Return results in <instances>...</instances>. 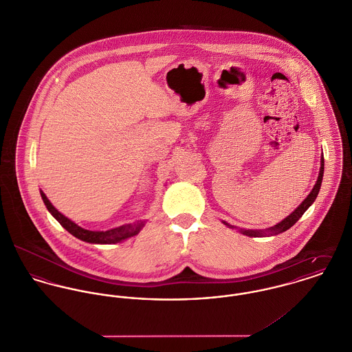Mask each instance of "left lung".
I'll return each instance as SVG.
<instances>
[{
	"label": "left lung",
	"instance_id": "obj_1",
	"mask_svg": "<svg viewBox=\"0 0 352 352\" xmlns=\"http://www.w3.org/2000/svg\"><path fill=\"white\" fill-rule=\"evenodd\" d=\"M322 174H324V157H321V164H320V173H318V178H317V182H316V185L313 186L312 192L309 193V195L297 206V209L293 212V213H290L286 219H283L280 223H278V224H275L274 227L272 228H267L266 231H254V230H239L240 232L243 234H245V236H251V237H259V236H266L265 232H267L269 234H282V232H285V231H287L290 227H293L298 220H300V217L307 212V209L312 205L313 202H314V199H316V197L318 195V192H320V188H321V182H322ZM227 227H230V228H234L232 226H230L228 223H226V221H223Z\"/></svg>",
	"mask_w": 352,
	"mask_h": 352
}]
</instances>
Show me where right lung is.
<instances>
[{
    "label": "right lung",
    "mask_w": 352,
    "mask_h": 352,
    "mask_svg": "<svg viewBox=\"0 0 352 352\" xmlns=\"http://www.w3.org/2000/svg\"><path fill=\"white\" fill-rule=\"evenodd\" d=\"M40 195L43 198V202L44 205L47 206L48 212L59 221V224L66 230L69 231L70 234L76 237H78L83 241H87V243H96V244H115L118 241H122L131 236H135V234H139V231L143 228L144 223H138V224H128V226H121L118 228H112V230H108V231H89V230H83L80 228L78 224H76L74 221H72L70 219H67L66 216H63L58 209L54 208V205L48 201L47 195H44L41 190H40Z\"/></svg>",
    "instance_id": "obj_1"
}]
</instances>
